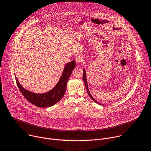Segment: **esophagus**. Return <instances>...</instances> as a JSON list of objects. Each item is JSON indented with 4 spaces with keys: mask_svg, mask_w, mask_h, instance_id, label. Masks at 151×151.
Here are the masks:
<instances>
[{
    "mask_svg": "<svg viewBox=\"0 0 151 151\" xmlns=\"http://www.w3.org/2000/svg\"><path fill=\"white\" fill-rule=\"evenodd\" d=\"M76 63H78V64H81L83 63L84 61V58L82 56H78L77 57H76Z\"/></svg>",
    "mask_w": 151,
    "mask_h": 151,
    "instance_id": "esophagus-1",
    "label": "esophagus"
}]
</instances>
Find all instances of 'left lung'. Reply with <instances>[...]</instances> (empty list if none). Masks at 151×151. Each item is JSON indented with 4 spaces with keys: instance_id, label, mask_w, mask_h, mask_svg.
<instances>
[{
    "instance_id": "1",
    "label": "left lung",
    "mask_w": 151,
    "mask_h": 151,
    "mask_svg": "<svg viewBox=\"0 0 151 151\" xmlns=\"http://www.w3.org/2000/svg\"><path fill=\"white\" fill-rule=\"evenodd\" d=\"M83 81H84V84H85V86H86V90H87V93L88 94V95H89V96H90V98H91L95 102H96V104H98L99 105H102L103 104H101V103H99V102H98V101H96L93 98V96L90 95V92H89V90H88V84H87V78H86V71H85V70H84V69L83 70Z\"/></svg>"
}]
</instances>
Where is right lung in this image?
<instances>
[{
  "label": "right lung",
  "instance_id": "obj_1",
  "mask_svg": "<svg viewBox=\"0 0 151 151\" xmlns=\"http://www.w3.org/2000/svg\"><path fill=\"white\" fill-rule=\"evenodd\" d=\"M75 66V61H72L67 64L65 66L62 76L57 84L50 91L45 93L37 94L28 91L21 86L15 77L16 83L22 95L29 102L37 107H50L58 102L64 96L66 90L67 82Z\"/></svg>",
  "mask_w": 151,
  "mask_h": 151
}]
</instances>
